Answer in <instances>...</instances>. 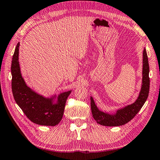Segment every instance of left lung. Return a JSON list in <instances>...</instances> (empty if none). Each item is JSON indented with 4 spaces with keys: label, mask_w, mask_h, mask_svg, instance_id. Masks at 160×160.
Here are the masks:
<instances>
[{
    "label": "left lung",
    "mask_w": 160,
    "mask_h": 160,
    "mask_svg": "<svg viewBox=\"0 0 160 160\" xmlns=\"http://www.w3.org/2000/svg\"><path fill=\"white\" fill-rule=\"evenodd\" d=\"M142 65V87L138 97L134 103L128 105L118 110L116 113L110 114L99 110L92 97H91V108L92 117L98 124L104 126H120L125 125L130 121L137 114L145 103L149 92L150 80L149 65L145 48L143 51Z\"/></svg>",
    "instance_id": "obj_1"
}]
</instances>
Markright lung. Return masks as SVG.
I'll return each instance as SVG.
<instances>
[{"label":"right lung","mask_w":160,"mask_h":160,"mask_svg":"<svg viewBox=\"0 0 160 160\" xmlns=\"http://www.w3.org/2000/svg\"><path fill=\"white\" fill-rule=\"evenodd\" d=\"M19 46L20 43H18L15 49L11 67L12 88L15 101L29 120L34 123L46 126L57 125L62 119L67 99L72 91L58 95L57 103H54V99L57 98L56 95L46 98L29 88L26 84L20 72L18 61Z\"/></svg>","instance_id":"add662e5"}]
</instances>
